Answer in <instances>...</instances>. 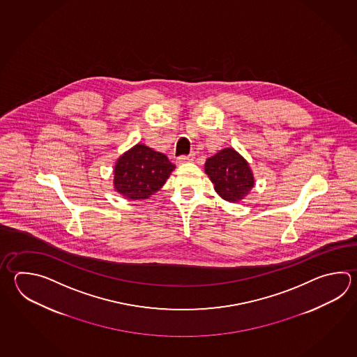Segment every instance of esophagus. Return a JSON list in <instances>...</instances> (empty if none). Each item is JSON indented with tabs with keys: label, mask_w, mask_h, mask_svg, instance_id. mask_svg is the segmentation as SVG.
Returning a JSON list of instances; mask_svg holds the SVG:
<instances>
[{
	"label": "esophagus",
	"mask_w": 357,
	"mask_h": 357,
	"mask_svg": "<svg viewBox=\"0 0 357 357\" xmlns=\"http://www.w3.org/2000/svg\"><path fill=\"white\" fill-rule=\"evenodd\" d=\"M195 159V153H190V155H182L178 158V162L183 164V162H187V161H192Z\"/></svg>",
	"instance_id": "obj_1"
}]
</instances>
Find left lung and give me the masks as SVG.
Here are the masks:
<instances>
[{"label": "left lung", "instance_id": "left-lung-1", "mask_svg": "<svg viewBox=\"0 0 357 357\" xmlns=\"http://www.w3.org/2000/svg\"><path fill=\"white\" fill-rule=\"evenodd\" d=\"M215 190L229 202H238L255 185V178L245 159L234 149H224L204 164Z\"/></svg>", "mask_w": 357, "mask_h": 357}]
</instances>
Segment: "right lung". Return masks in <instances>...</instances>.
Segmentation results:
<instances>
[{"label":"right lung","mask_w":357,"mask_h":357,"mask_svg":"<svg viewBox=\"0 0 357 357\" xmlns=\"http://www.w3.org/2000/svg\"><path fill=\"white\" fill-rule=\"evenodd\" d=\"M174 167L167 155L139 144L116 161L114 188L126 198L145 199L160 190Z\"/></svg>","instance_id":"obj_1"}]
</instances>
